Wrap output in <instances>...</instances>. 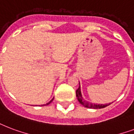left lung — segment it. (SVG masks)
Instances as JSON below:
<instances>
[{
  "label": "left lung",
  "mask_w": 134,
  "mask_h": 134,
  "mask_svg": "<svg viewBox=\"0 0 134 134\" xmlns=\"http://www.w3.org/2000/svg\"><path fill=\"white\" fill-rule=\"evenodd\" d=\"M76 96L77 97L79 102L82 105H83L85 108H91V109H101V108H104L107 107V106L110 105L111 103L109 104H95L90 103L88 101L85 100L82 97L81 95V86H80V83H79V88L76 91Z\"/></svg>",
  "instance_id": "obj_1"
}]
</instances>
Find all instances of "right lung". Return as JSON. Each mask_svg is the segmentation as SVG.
Instances as JSON below:
<instances>
[{"label":"right lung","instance_id":"add662e5","mask_svg":"<svg viewBox=\"0 0 134 134\" xmlns=\"http://www.w3.org/2000/svg\"><path fill=\"white\" fill-rule=\"evenodd\" d=\"M53 99H54V98H53V99H52V100H51L50 101V102H48V103H46V104H45V105H41V106H43V105H49V104L51 103V102H52V101L53 100Z\"/></svg>","mask_w":134,"mask_h":134}]
</instances>
